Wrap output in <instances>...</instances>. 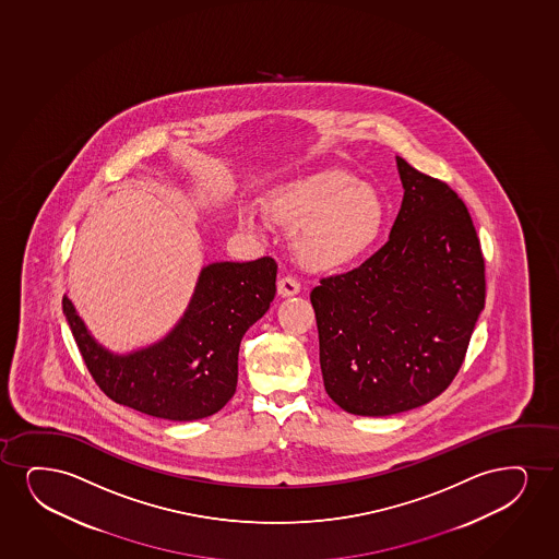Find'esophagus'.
<instances>
[{
  "label": "esophagus",
  "instance_id": "1",
  "mask_svg": "<svg viewBox=\"0 0 559 559\" xmlns=\"http://www.w3.org/2000/svg\"><path fill=\"white\" fill-rule=\"evenodd\" d=\"M298 293H300V283L295 277L285 276L277 282V295L280 297H295Z\"/></svg>",
  "mask_w": 559,
  "mask_h": 559
}]
</instances>
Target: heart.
<instances>
[{"mask_svg": "<svg viewBox=\"0 0 559 559\" xmlns=\"http://www.w3.org/2000/svg\"><path fill=\"white\" fill-rule=\"evenodd\" d=\"M269 212L283 228H297L295 246L313 269L349 266L374 248L385 225L378 192L342 170H319L297 177L270 194ZM240 225L262 228L253 207H241Z\"/></svg>", "mask_w": 559, "mask_h": 559, "instance_id": "obj_1", "label": "heart"}]
</instances>
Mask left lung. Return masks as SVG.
<instances>
[{
  "mask_svg": "<svg viewBox=\"0 0 559 559\" xmlns=\"http://www.w3.org/2000/svg\"><path fill=\"white\" fill-rule=\"evenodd\" d=\"M404 197L389 240L311 290L325 391L382 417L424 406L460 372L486 302L480 241L455 192L396 156Z\"/></svg>",
  "mask_w": 559,
  "mask_h": 559,
  "instance_id": "left-lung-1",
  "label": "left lung"
}]
</instances>
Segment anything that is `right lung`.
I'll list each match as a JSON object with an SVG mask.
<instances>
[{
	"label": "right lung",
	"instance_id": "add662e5",
	"mask_svg": "<svg viewBox=\"0 0 559 559\" xmlns=\"http://www.w3.org/2000/svg\"><path fill=\"white\" fill-rule=\"evenodd\" d=\"M276 274L270 257L207 264L170 333L128 354L102 346L68 295L62 310L88 372L111 401L147 416L192 421L213 416L236 393L241 338L269 311Z\"/></svg>",
	"mask_w": 559,
	"mask_h": 559
}]
</instances>
